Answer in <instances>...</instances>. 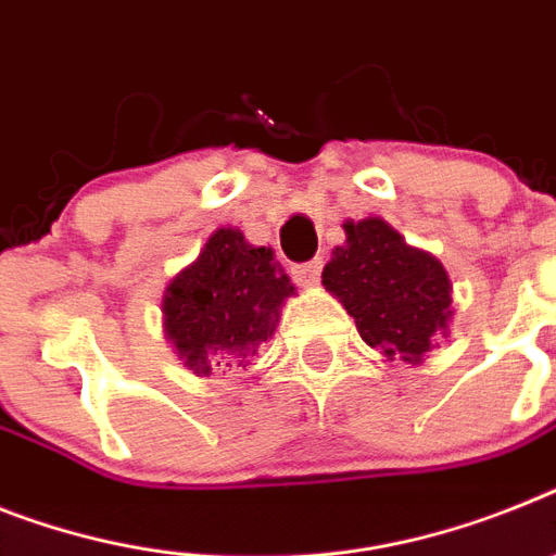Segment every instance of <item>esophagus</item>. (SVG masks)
<instances>
[{
  "label": "esophagus",
  "mask_w": 556,
  "mask_h": 556,
  "mask_svg": "<svg viewBox=\"0 0 556 556\" xmlns=\"http://www.w3.org/2000/svg\"><path fill=\"white\" fill-rule=\"evenodd\" d=\"M291 274H293V279L300 282V286H305V288L319 286L321 260H311V263H305V265H293Z\"/></svg>",
  "instance_id": "esophagus-1"
}]
</instances>
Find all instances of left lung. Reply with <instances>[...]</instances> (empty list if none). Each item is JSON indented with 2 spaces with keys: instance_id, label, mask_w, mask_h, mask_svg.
<instances>
[{
  "instance_id": "8db88e82",
  "label": "left lung",
  "mask_w": 556,
  "mask_h": 556,
  "mask_svg": "<svg viewBox=\"0 0 556 556\" xmlns=\"http://www.w3.org/2000/svg\"><path fill=\"white\" fill-rule=\"evenodd\" d=\"M348 240L336 245L321 270V286L342 302L358 336L387 362L421 365L446 336L452 282L444 265L413 249L381 217L344 223Z\"/></svg>"
}]
</instances>
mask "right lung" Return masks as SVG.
Wrapping results in <instances>:
<instances>
[{"label": "right lung", "instance_id": "right-lung-1", "mask_svg": "<svg viewBox=\"0 0 556 556\" xmlns=\"http://www.w3.org/2000/svg\"><path fill=\"white\" fill-rule=\"evenodd\" d=\"M291 293L274 251L249 245L237 228H217L163 293V330L198 376L245 370Z\"/></svg>", "mask_w": 556, "mask_h": 556}]
</instances>
